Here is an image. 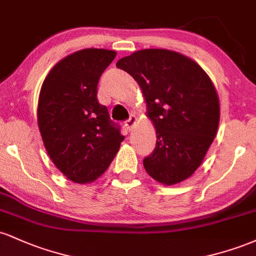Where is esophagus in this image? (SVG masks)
<instances>
[{"instance_id": "obj_1", "label": "esophagus", "mask_w": 256, "mask_h": 256, "mask_svg": "<svg viewBox=\"0 0 256 256\" xmlns=\"http://www.w3.org/2000/svg\"><path fill=\"white\" fill-rule=\"evenodd\" d=\"M136 122H137V118H136V116H131L130 118H128V119L125 122V128H128V131H130V130H132V128H134V126L136 125Z\"/></svg>"}]
</instances>
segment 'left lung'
<instances>
[{"label":"left lung","instance_id":"1","mask_svg":"<svg viewBox=\"0 0 256 256\" xmlns=\"http://www.w3.org/2000/svg\"><path fill=\"white\" fill-rule=\"evenodd\" d=\"M116 67L140 86L156 130V146L143 160L146 173L165 185L188 179L218 130L219 98L210 78L192 58L167 49L134 52Z\"/></svg>","mask_w":256,"mask_h":256}]
</instances>
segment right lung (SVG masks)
<instances>
[{
  "label": "right lung",
  "mask_w": 256,
  "mask_h": 256,
  "mask_svg": "<svg viewBox=\"0 0 256 256\" xmlns=\"http://www.w3.org/2000/svg\"><path fill=\"white\" fill-rule=\"evenodd\" d=\"M116 56L107 49L73 52L52 67L40 88L37 120L44 146L74 183L104 174L125 138L98 100L100 77Z\"/></svg>",
  "instance_id": "1"
}]
</instances>
